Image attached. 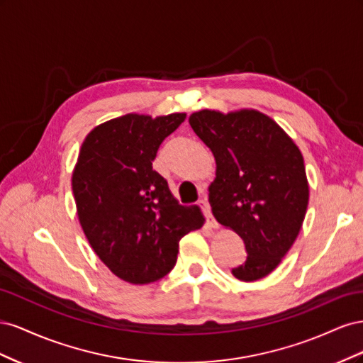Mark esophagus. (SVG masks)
<instances>
[{
  "label": "esophagus",
  "mask_w": 363,
  "mask_h": 363,
  "mask_svg": "<svg viewBox=\"0 0 363 363\" xmlns=\"http://www.w3.org/2000/svg\"><path fill=\"white\" fill-rule=\"evenodd\" d=\"M199 204H200L201 211H203V213H204V218H206V223H207V225L211 227V228H216V227H218V223H216V219L213 218V215H212V212H211V206H208L207 200H206V199H203V200H200V201H199Z\"/></svg>",
  "instance_id": "34e87169"
}]
</instances>
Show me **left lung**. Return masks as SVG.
Segmentation results:
<instances>
[{"instance_id":"1","label":"left lung","mask_w":363,"mask_h":363,"mask_svg":"<svg viewBox=\"0 0 363 363\" xmlns=\"http://www.w3.org/2000/svg\"><path fill=\"white\" fill-rule=\"evenodd\" d=\"M189 124L216 162L208 186L212 213L245 244L247 260L233 276L263 279L280 265L304 221L309 182L301 151L276 121L255 108H204L189 116Z\"/></svg>"}]
</instances>
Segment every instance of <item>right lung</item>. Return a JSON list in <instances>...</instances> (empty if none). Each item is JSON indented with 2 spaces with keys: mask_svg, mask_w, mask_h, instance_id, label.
<instances>
[{
  "mask_svg": "<svg viewBox=\"0 0 363 363\" xmlns=\"http://www.w3.org/2000/svg\"><path fill=\"white\" fill-rule=\"evenodd\" d=\"M186 113H127L94 127L72 171L77 215L95 255L121 280L152 283L174 268L180 239L204 224L152 169L163 142Z\"/></svg>",
  "mask_w": 363,
  "mask_h": 363,
  "instance_id": "add662e5",
  "label": "right lung"
}]
</instances>
